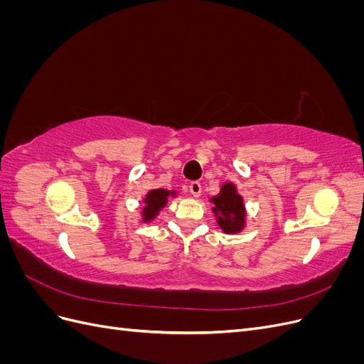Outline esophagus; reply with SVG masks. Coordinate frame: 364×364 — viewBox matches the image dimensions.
I'll return each mask as SVG.
<instances>
[{
    "mask_svg": "<svg viewBox=\"0 0 364 364\" xmlns=\"http://www.w3.org/2000/svg\"><path fill=\"white\" fill-rule=\"evenodd\" d=\"M190 193H191L194 197H199L200 193H202V185H200V182H197V181L191 182V183H190Z\"/></svg>",
    "mask_w": 364,
    "mask_h": 364,
    "instance_id": "obj_1",
    "label": "esophagus"
}]
</instances>
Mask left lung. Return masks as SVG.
Returning <instances> with one entry per match:
<instances>
[{
  "instance_id": "1",
  "label": "left lung",
  "mask_w": 364,
  "mask_h": 364,
  "mask_svg": "<svg viewBox=\"0 0 364 364\" xmlns=\"http://www.w3.org/2000/svg\"><path fill=\"white\" fill-rule=\"evenodd\" d=\"M213 211L218 215V225L225 232H240L245 226L243 199L237 194L235 186L225 183L222 193L213 199Z\"/></svg>"
}]
</instances>
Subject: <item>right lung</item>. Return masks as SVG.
I'll return each mask as SVG.
<instances>
[{
  "label": "right lung",
  "instance_id": "add662e5",
  "mask_svg": "<svg viewBox=\"0 0 364 364\" xmlns=\"http://www.w3.org/2000/svg\"><path fill=\"white\" fill-rule=\"evenodd\" d=\"M168 196H170V193L167 190H153L147 194L144 213H142L144 214L146 222H149L150 218L155 217L162 206L167 205Z\"/></svg>",
  "mask_w": 364,
  "mask_h": 364
}]
</instances>
